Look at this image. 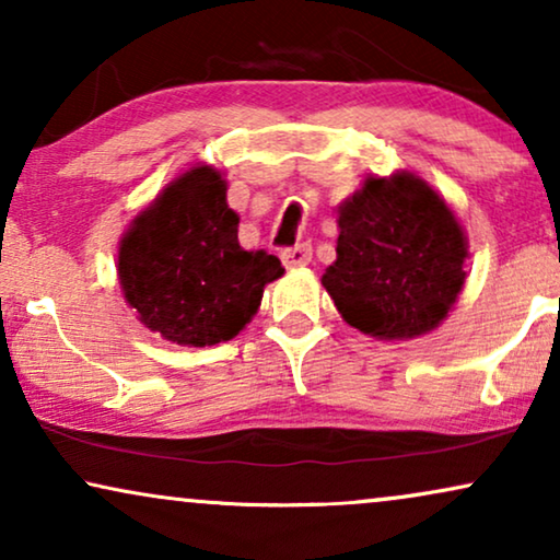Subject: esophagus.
Segmentation results:
<instances>
[{
  "instance_id": "34e87169",
  "label": "esophagus",
  "mask_w": 560,
  "mask_h": 560,
  "mask_svg": "<svg viewBox=\"0 0 560 560\" xmlns=\"http://www.w3.org/2000/svg\"><path fill=\"white\" fill-rule=\"evenodd\" d=\"M282 265L288 267V270H295V267H305L313 259V249L308 244H298V247H290V249H282Z\"/></svg>"
}]
</instances>
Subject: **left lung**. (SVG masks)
Instances as JSON below:
<instances>
[{
	"label": "left lung",
	"mask_w": 560,
	"mask_h": 560,
	"mask_svg": "<svg viewBox=\"0 0 560 560\" xmlns=\"http://www.w3.org/2000/svg\"><path fill=\"white\" fill-rule=\"evenodd\" d=\"M336 224V262L320 282L349 326L408 341L446 320L466 282L469 240L420 175H366L339 206Z\"/></svg>",
	"instance_id": "1"
}]
</instances>
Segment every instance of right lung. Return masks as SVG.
I'll list each match as a JSON object with an SVG mask.
<instances>
[{"label":"right lung","mask_w":560,"mask_h":560,"mask_svg":"<svg viewBox=\"0 0 560 560\" xmlns=\"http://www.w3.org/2000/svg\"><path fill=\"white\" fill-rule=\"evenodd\" d=\"M226 188L224 173L198 163L121 234V295L144 328L178 347L234 339L257 313L267 282L285 272L275 255L242 247Z\"/></svg>","instance_id":"add662e5"}]
</instances>
